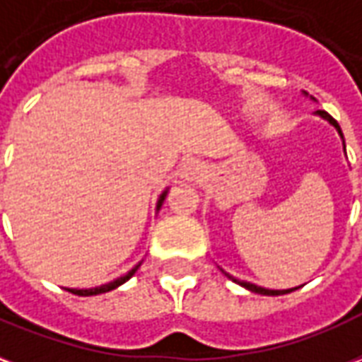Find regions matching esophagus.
<instances>
[{
  "label": "esophagus",
  "instance_id": "esophagus-1",
  "mask_svg": "<svg viewBox=\"0 0 362 362\" xmlns=\"http://www.w3.org/2000/svg\"><path fill=\"white\" fill-rule=\"evenodd\" d=\"M202 170H204V165L200 160L197 158H187L181 162L179 165V173H181V177L187 179V181H191V179H197L199 175H202Z\"/></svg>",
  "mask_w": 362,
  "mask_h": 362
}]
</instances>
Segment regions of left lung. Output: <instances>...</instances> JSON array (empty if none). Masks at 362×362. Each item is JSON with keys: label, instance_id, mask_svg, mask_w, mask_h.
I'll return each instance as SVG.
<instances>
[{"label": "left lung", "instance_id": "obj_1", "mask_svg": "<svg viewBox=\"0 0 362 362\" xmlns=\"http://www.w3.org/2000/svg\"><path fill=\"white\" fill-rule=\"evenodd\" d=\"M305 96H307V92H305ZM313 100H315V98H313ZM316 115H320L322 119H326L329 125L336 127V131L339 133V136H341V141H344V133H341V129H339L337 121L334 119V117H332L329 113L318 110V112H316ZM344 150H345V142H344ZM220 270H221V268H220ZM221 272H223V274H226V276H228L231 281H235V284H239V286L245 287V289H249V291H252V293H258V295H272V297H274V295H286V293H291V291H295V289H299V287H291V289H266V287H260V286H257V284H250V281H245V279L233 278V276H231V274H228L226 270H221Z\"/></svg>", "mask_w": 362, "mask_h": 362}]
</instances>
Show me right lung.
Instances as JSON below:
<instances>
[{
  "instance_id": "add662e5",
  "label": "right lung",
  "mask_w": 362,
  "mask_h": 362,
  "mask_svg": "<svg viewBox=\"0 0 362 362\" xmlns=\"http://www.w3.org/2000/svg\"><path fill=\"white\" fill-rule=\"evenodd\" d=\"M168 191H170V187L165 189V191L160 194V199H158V204H156V210H160L163 204V200H165V197H168ZM142 262H139L136 266H133L131 270L127 272V274H123L121 278L113 279V281H110V284H104V286H98V287H90V289H73V287H67V291L73 293V295H78V297H90V295H100V293H107L112 291V289H115V287H119L125 284L127 279H131L134 276V272L141 268Z\"/></svg>"
}]
</instances>
